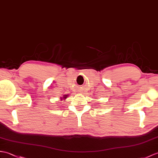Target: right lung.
Wrapping results in <instances>:
<instances>
[{
    "label": "right lung",
    "mask_w": 158,
    "mask_h": 158,
    "mask_svg": "<svg viewBox=\"0 0 158 158\" xmlns=\"http://www.w3.org/2000/svg\"><path fill=\"white\" fill-rule=\"evenodd\" d=\"M67 95H64V97H63V98H62V99H64V100H65V99L67 98Z\"/></svg>",
    "instance_id": "add662e5"
}]
</instances>
